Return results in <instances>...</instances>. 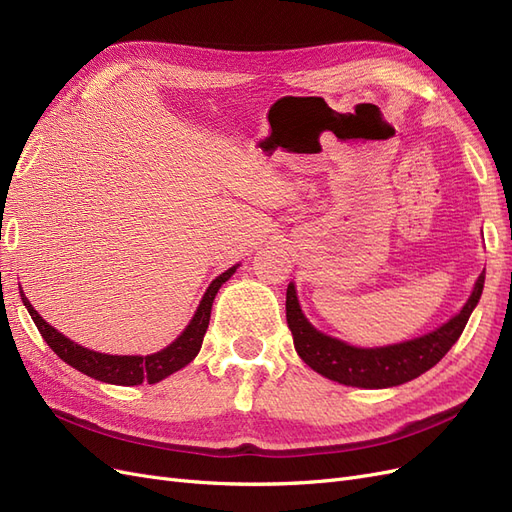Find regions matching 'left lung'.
<instances>
[{
  "label": "left lung",
  "instance_id": "left-lung-1",
  "mask_svg": "<svg viewBox=\"0 0 512 512\" xmlns=\"http://www.w3.org/2000/svg\"><path fill=\"white\" fill-rule=\"evenodd\" d=\"M483 284L485 271L480 273L468 303L455 318L436 331L395 346L354 348L316 331L303 316L292 284H288L286 290V320L292 331L294 348L320 376L346 386H359V389H386V386L404 384L425 374L453 348L483 294Z\"/></svg>",
  "mask_w": 512,
  "mask_h": 512
}]
</instances>
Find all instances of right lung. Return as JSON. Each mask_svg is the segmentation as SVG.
<instances>
[{
	"mask_svg": "<svg viewBox=\"0 0 512 512\" xmlns=\"http://www.w3.org/2000/svg\"><path fill=\"white\" fill-rule=\"evenodd\" d=\"M235 271H237V267H230L220 277H215L211 286L207 288L203 301H200L192 322L185 327V331L164 350H160L156 354H147V356L102 354V352H94V350H87L79 344H74L68 337L61 335L57 329H53L49 322L42 320V316L32 307V303L27 301L23 292H21V297H23V303L27 307L29 316L34 318L40 335L44 337V342L51 346V350L64 363L83 371V374L89 378H96V380L108 382V384H121V386H136L143 382L156 384V382L164 380L166 376L175 374V371H179L190 361H194V356L198 354L200 346H203V337L209 327L211 305H213L215 294H218L220 286Z\"/></svg>",
	"mask_w": 512,
	"mask_h": 512,
	"instance_id": "obj_1",
	"label": "right lung"
}]
</instances>
